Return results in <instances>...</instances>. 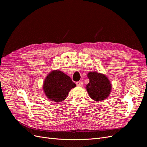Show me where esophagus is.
Instances as JSON below:
<instances>
[{
    "label": "esophagus",
    "instance_id": "esophagus-1",
    "mask_svg": "<svg viewBox=\"0 0 147 147\" xmlns=\"http://www.w3.org/2000/svg\"><path fill=\"white\" fill-rule=\"evenodd\" d=\"M76 85L78 86H83V82L82 81H79L78 82H76Z\"/></svg>",
    "mask_w": 147,
    "mask_h": 147
}]
</instances>
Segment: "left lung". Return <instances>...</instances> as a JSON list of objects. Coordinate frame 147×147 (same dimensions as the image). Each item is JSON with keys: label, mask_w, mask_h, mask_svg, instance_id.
<instances>
[{"label": "left lung", "mask_w": 147, "mask_h": 147, "mask_svg": "<svg viewBox=\"0 0 147 147\" xmlns=\"http://www.w3.org/2000/svg\"><path fill=\"white\" fill-rule=\"evenodd\" d=\"M88 77L89 83L86 85V90L90 97L96 101L107 98L111 89V84L107 77L96 72L89 73Z\"/></svg>", "instance_id": "1"}]
</instances>
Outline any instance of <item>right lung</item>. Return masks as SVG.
Instances as JSON below:
<instances>
[{
	"instance_id": "right-lung-1",
	"label": "right lung",
	"mask_w": 147,
	"mask_h": 147,
	"mask_svg": "<svg viewBox=\"0 0 147 147\" xmlns=\"http://www.w3.org/2000/svg\"><path fill=\"white\" fill-rule=\"evenodd\" d=\"M76 86L69 76L61 71L54 70L45 79L43 90L48 98L59 102L64 101L69 90Z\"/></svg>"
}]
</instances>
